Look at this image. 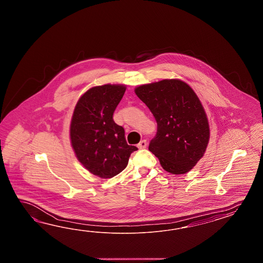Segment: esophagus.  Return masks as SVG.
Masks as SVG:
<instances>
[{
	"label": "esophagus",
	"mask_w": 263,
	"mask_h": 263,
	"mask_svg": "<svg viewBox=\"0 0 263 263\" xmlns=\"http://www.w3.org/2000/svg\"><path fill=\"white\" fill-rule=\"evenodd\" d=\"M137 146H138L139 149H143V148L147 146V141H145V140H142V141H140V143Z\"/></svg>",
	"instance_id": "34e87169"
}]
</instances>
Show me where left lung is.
I'll use <instances>...</instances> for the list:
<instances>
[{"instance_id":"8db88e82","label":"left lung","mask_w":263,"mask_h":263,"mask_svg":"<svg viewBox=\"0 0 263 263\" xmlns=\"http://www.w3.org/2000/svg\"><path fill=\"white\" fill-rule=\"evenodd\" d=\"M158 124L149 151L174 175L189 172L205 153L210 129L204 108L194 90L178 80H162L135 88Z\"/></svg>"}]
</instances>
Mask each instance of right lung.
<instances>
[{
  "instance_id": "add662e5",
  "label": "right lung",
  "mask_w": 263,
  "mask_h": 263,
  "mask_svg": "<svg viewBox=\"0 0 263 263\" xmlns=\"http://www.w3.org/2000/svg\"><path fill=\"white\" fill-rule=\"evenodd\" d=\"M123 84H104L87 90L78 101L70 123L71 145L90 173L110 179L127 166L138 148L128 145L124 129L113 120L123 97Z\"/></svg>"
}]
</instances>
